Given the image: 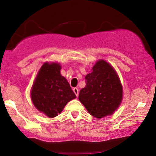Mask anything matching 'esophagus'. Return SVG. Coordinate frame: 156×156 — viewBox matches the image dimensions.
<instances>
[{
	"label": "esophagus",
	"instance_id": "34e87169",
	"mask_svg": "<svg viewBox=\"0 0 156 156\" xmlns=\"http://www.w3.org/2000/svg\"><path fill=\"white\" fill-rule=\"evenodd\" d=\"M73 91H74V94H76V97H77L78 94H79V89L77 88H74L73 89Z\"/></svg>",
	"mask_w": 156,
	"mask_h": 156
}]
</instances>
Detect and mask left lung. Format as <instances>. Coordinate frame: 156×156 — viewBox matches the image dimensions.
I'll return each instance as SVG.
<instances>
[{"mask_svg":"<svg viewBox=\"0 0 156 156\" xmlns=\"http://www.w3.org/2000/svg\"><path fill=\"white\" fill-rule=\"evenodd\" d=\"M85 80L86 86L81 89L79 95L81 103L91 116L97 119L112 115L123 98L122 85L114 67L100 59Z\"/></svg>","mask_w":156,"mask_h":156,"instance_id":"1","label":"left lung"}]
</instances>
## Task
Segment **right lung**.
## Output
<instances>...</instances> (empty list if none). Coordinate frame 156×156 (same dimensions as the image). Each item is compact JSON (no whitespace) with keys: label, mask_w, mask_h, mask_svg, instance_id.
<instances>
[{"label":"right lung","mask_w":156,"mask_h":156,"mask_svg":"<svg viewBox=\"0 0 156 156\" xmlns=\"http://www.w3.org/2000/svg\"><path fill=\"white\" fill-rule=\"evenodd\" d=\"M60 69L61 65L57 62L44 63L31 89L34 106L49 118L57 116L68 102L76 98Z\"/></svg>","instance_id":"obj_1"}]
</instances>
